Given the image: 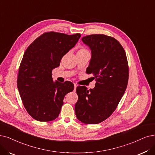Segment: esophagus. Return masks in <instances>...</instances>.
Instances as JSON below:
<instances>
[{
    "label": "esophagus",
    "instance_id": "esophagus-1",
    "mask_svg": "<svg viewBox=\"0 0 155 155\" xmlns=\"http://www.w3.org/2000/svg\"><path fill=\"white\" fill-rule=\"evenodd\" d=\"M76 88H77V85L76 84H74V91H76Z\"/></svg>",
    "mask_w": 155,
    "mask_h": 155
}]
</instances>
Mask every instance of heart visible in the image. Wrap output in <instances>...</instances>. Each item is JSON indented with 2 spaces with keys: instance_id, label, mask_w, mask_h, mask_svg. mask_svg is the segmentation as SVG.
Returning <instances> with one entry per match:
<instances>
[{
  "instance_id": "b5f03b06",
  "label": "heart",
  "mask_w": 155,
  "mask_h": 155,
  "mask_svg": "<svg viewBox=\"0 0 155 155\" xmlns=\"http://www.w3.org/2000/svg\"><path fill=\"white\" fill-rule=\"evenodd\" d=\"M80 53H89V51L87 49H86L85 47L84 46H81L78 50L77 54H80Z\"/></svg>"
}]
</instances>
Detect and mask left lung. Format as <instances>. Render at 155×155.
<instances>
[{
	"instance_id": "8db88e82",
	"label": "left lung",
	"mask_w": 155,
	"mask_h": 155,
	"mask_svg": "<svg viewBox=\"0 0 155 155\" xmlns=\"http://www.w3.org/2000/svg\"><path fill=\"white\" fill-rule=\"evenodd\" d=\"M82 41L91 50L86 73L92 74L95 87L88 90L78 86L75 105L77 118L85 124H97L113 114L124 94L128 81L129 69L125 49L113 37L92 34Z\"/></svg>"
}]
</instances>
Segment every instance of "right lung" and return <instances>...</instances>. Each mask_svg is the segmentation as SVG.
<instances>
[{"label": "right lung", "mask_w": 155, "mask_h": 155, "mask_svg": "<svg viewBox=\"0 0 155 155\" xmlns=\"http://www.w3.org/2000/svg\"><path fill=\"white\" fill-rule=\"evenodd\" d=\"M80 37V34L45 32L25 51L18 70L17 86L25 108L35 120L56 119L65 95L74 90V84L70 81L54 83L51 72Z\"/></svg>", "instance_id": "obj_1"}]
</instances>
